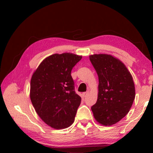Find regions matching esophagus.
<instances>
[{
    "mask_svg": "<svg viewBox=\"0 0 153 153\" xmlns=\"http://www.w3.org/2000/svg\"><path fill=\"white\" fill-rule=\"evenodd\" d=\"M88 94H89L88 92H85V93H83L82 94V95H83V97H86L88 95Z\"/></svg>",
    "mask_w": 153,
    "mask_h": 153,
    "instance_id": "esophagus-1",
    "label": "esophagus"
}]
</instances>
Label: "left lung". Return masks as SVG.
I'll use <instances>...</instances> for the list:
<instances>
[{"label":"left lung","instance_id":"obj_1","mask_svg":"<svg viewBox=\"0 0 153 153\" xmlns=\"http://www.w3.org/2000/svg\"><path fill=\"white\" fill-rule=\"evenodd\" d=\"M89 57L99 79L97 100L91 110L98 123L110 126L130 110L135 98L134 83L129 71L118 58L105 53Z\"/></svg>","mask_w":153,"mask_h":153}]
</instances>
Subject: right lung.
Listing matches in <instances>:
<instances>
[{
    "label": "right lung",
    "mask_w": 153,
    "mask_h": 153,
    "mask_svg": "<svg viewBox=\"0 0 153 153\" xmlns=\"http://www.w3.org/2000/svg\"><path fill=\"white\" fill-rule=\"evenodd\" d=\"M81 58L71 53L53 54L42 60L31 77V102L52 128L65 129L74 123L81 98L75 93L71 72Z\"/></svg>",
    "instance_id": "right-lung-1"
}]
</instances>
